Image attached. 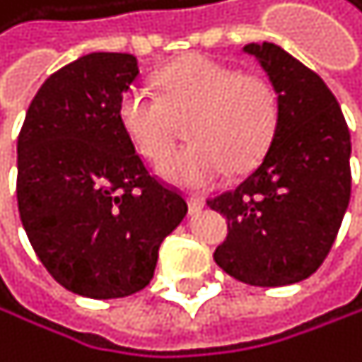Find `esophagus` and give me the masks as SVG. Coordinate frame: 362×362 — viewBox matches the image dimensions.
I'll list each match as a JSON object with an SVG mask.
<instances>
[{
	"label": "esophagus",
	"instance_id": "esophagus-1",
	"mask_svg": "<svg viewBox=\"0 0 362 362\" xmlns=\"http://www.w3.org/2000/svg\"><path fill=\"white\" fill-rule=\"evenodd\" d=\"M187 202H189L191 211H200V209L204 206V198H200V196H189Z\"/></svg>",
	"mask_w": 362,
	"mask_h": 362
}]
</instances>
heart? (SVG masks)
Wrapping results in <instances>:
<instances>
[{
  "label": "heart",
  "mask_w": 362,
  "mask_h": 362,
  "mask_svg": "<svg viewBox=\"0 0 362 362\" xmlns=\"http://www.w3.org/2000/svg\"><path fill=\"white\" fill-rule=\"evenodd\" d=\"M160 95L131 86L117 115L137 153L160 162L173 148L180 122L189 144L169 156L160 171L173 185L211 187L229 171L256 166L274 142L280 117L278 93L269 79L240 73L209 57H187L158 75Z\"/></svg>",
  "instance_id": "b5f03b06"
}]
</instances>
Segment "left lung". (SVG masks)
Listing matches in <instances>:
<instances>
[{
    "mask_svg": "<svg viewBox=\"0 0 362 362\" xmlns=\"http://www.w3.org/2000/svg\"><path fill=\"white\" fill-rule=\"evenodd\" d=\"M278 93L274 142L240 185L209 198L227 218L214 260L245 285L283 287L312 276L341 229L351 193L349 129L327 84L276 44H247Z\"/></svg>",
    "mask_w": 362,
    "mask_h": 362,
    "instance_id": "8db88e82",
    "label": "left lung"
}]
</instances>
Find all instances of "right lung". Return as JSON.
Returning a JSON list of instances; mask_svg holds the SVG:
<instances>
[{
	"label": "right lung",
	"instance_id": "1",
	"mask_svg": "<svg viewBox=\"0 0 362 362\" xmlns=\"http://www.w3.org/2000/svg\"><path fill=\"white\" fill-rule=\"evenodd\" d=\"M140 75L129 53H90L55 71L17 137V206L35 254L86 298L144 289L187 200L151 175L117 106Z\"/></svg>",
	"mask_w": 362,
	"mask_h": 362
}]
</instances>
